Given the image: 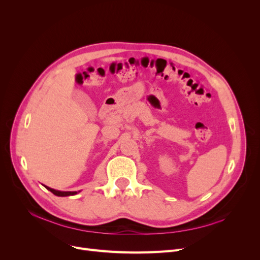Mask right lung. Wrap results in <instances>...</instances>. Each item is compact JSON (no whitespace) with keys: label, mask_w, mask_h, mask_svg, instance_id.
<instances>
[{"label":"right lung","mask_w":260,"mask_h":260,"mask_svg":"<svg viewBox=\"0 0 260 260\" xmlns=\"http://www.w3.org/2000/svg\"><path fill=\"white\" fill-rule=\"evenodd\" d=\"M46 188H48L49 191H51L54 195H56V196H62V198H64V196H70V195H76V194H78L79 193L80 191H58V190H54V188H52V187H49V186H46V185H44Z\"/></svg>","instance_id":"obj_1"}]
</instances>
